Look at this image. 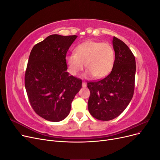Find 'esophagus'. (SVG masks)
<instances>
[{
	"instance_id": "1",
	"label": "esophagus",
	"mask_w": 160,
	"mask_h": 160,
	"mask_svg": "<svg viewBox=\"0 0 160 160\" xmlns=\"http://www.w3.org/2000/svg\"><path fill=\"white\" fill-rule=\"evenodd\" d=\"M82 86H83V88H85V87L87 86V84H86V83H85V82H83V83H82Z\"/></svg>"
}]
</instances>
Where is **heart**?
Returning <instances> with one entry per match:
<instances>
[{
  "label": "heart",
  "mask_w": 160,
  "mask_h": 160,
  "mask_svg": "<svg viewBox=\"0 0 160 160\" xmlns=\"http://www.w3.org/2000/svg\"><path fill=\"white\" fill-rule=\"evenodd\" d=\"M75 54L67 55L65 58L67 69L72 75H76L83 70L84 64L86 74L98 79L103 78L112 71L115 54L109 42L88 41L77 45Z\"/></svg>",
  "instance_id": "b5f03b06"
}]
</instances>
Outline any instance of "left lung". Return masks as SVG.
Returning a JSON list of instances; mask_svg holds the SVG:
<instances>
[{
    "instance_id": "left-lung-1",
    "label": "left lung",
    "mask_w": 160,
    "mask_h": 160,
    "mask_svg": "<svg viewBox=\"0 0 160 160\" xmlns=\"http://www.w3.org/2000/svg\"><path fill=\"white\" fill-rule=\"evenodd\" d=\"M113 45L115 60L112 71L102 79L88 83L89 111L101 121L117 118L128 107L134 93L135 57L128 45L115 37Z\"/></svg>"
}]
</instances>
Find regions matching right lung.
I'll list each match as a JSON object with an SVG mask.
<instances>
[{
  "instance_id": "add662e5",
  "label": "right lung",
  "mask_w": 160,
  "mask_h": 160,
  "mask_svg": "<svg viewBox=\"0 0 160 160\" xmlns=\"http://www.w3.org/2000/svg\"><path fill=\"white\" fill-rule=\"evenodd\" d=\"M77 35H52L36 44L28 58L25 85L35 112L50 122H60L69 115L72 101L82 80L69 75L65 58Z\"/></svg>"
}]
</instances>
